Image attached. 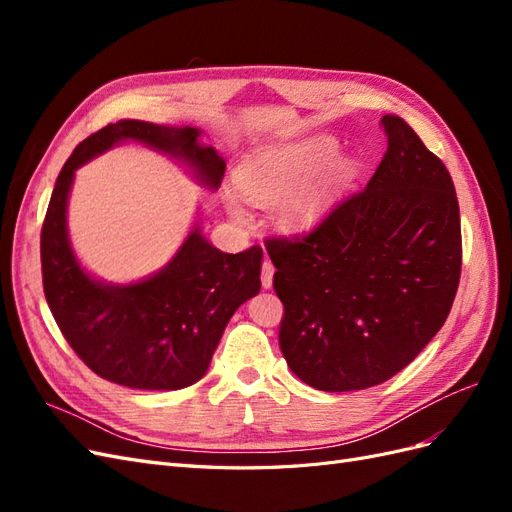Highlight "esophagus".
Instances as JSON below:
<instances>
[{
    "mask_svg": "<svg viewBox=\"0 0 512 512\" xmlns=\"http://www.w3.org/2000/svg\"><path fill=\"white\" fill-rule=\"evenodd\" d=\"M273 273H275V267L271 260H262V271H260V282H262V288H271L273 286Z\"/></svg>",
    "mask_w": 512,
    "mask_h": 512,
    "instance_id": "1",
    "label": "esophagus"
}]
</instances>
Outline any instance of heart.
I'll return each instance as SVG.
<instances>
[{
    "label": "heart",
    "instance_id": "b5f03b06",
    "mask_svg": "<svg viewBox=\"0 0 512 512\" xmlns=\"http://www.w3.org/2000/svg\"><path fill=\"white\" fill-rule=\"evenodd\" d=\"M335 151L333 138L316 136L301 143L265 147L250 153L237 168V190L228 188L224 192L228 213L232 218L245 220L243 198L256 205H273L282 199L277 215L286 230L303 232L318 226L348 188L356 168L352 158H337L323 171L321 168Z\"/></svg>",
    "mask_w": 512,
    "mask_h": 512
}]
</instances>
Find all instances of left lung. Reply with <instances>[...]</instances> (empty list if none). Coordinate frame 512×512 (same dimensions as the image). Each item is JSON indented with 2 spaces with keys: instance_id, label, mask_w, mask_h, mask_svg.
Instances as JSON below:
<instances>
[{
  "instance_id": "1",
  "label": "left lung",
  "mask_w": 512,
  "mask_h": 512,
  "mask_svg": "<svg viewBox=\"0 0 512 512\" xmlns=\"http://www.w3.org/2000/svg\"><path fill=\"white\" fill-rule=\"evenodd\" d=\"M367 188L303 237L267 239L284 303L280 348L318 391H361L410 365L451 312L461 275L455 185L397 115Z\"/></svg>"
}]
</instances>
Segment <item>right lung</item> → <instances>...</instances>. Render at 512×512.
I'll use <instances>...</instances> for the list:
<instances>
[{"mask_svg": "<svg viewBox=\"0 0 512 512\" xmlns=\"http://www.w3.org/2000/svg\"><path fill=\"white\" fill-rule=\"evenodd\" d=\"M196 128L121 119L87 136L61 168L40 235L42 286L61 335L100 378L128 389L177 391L207 374L230 316L260 290L262 247L239 254L213 247L198 226L175 258L143 282L115 286L85 273L66 226L74 170L123 141L181 160L218 190L226 162L198 143Z\"/></svg>", "mask_w": 512, "mask_h": 512, "instance_id": "1", "label": "right lung"}]
</instances>
